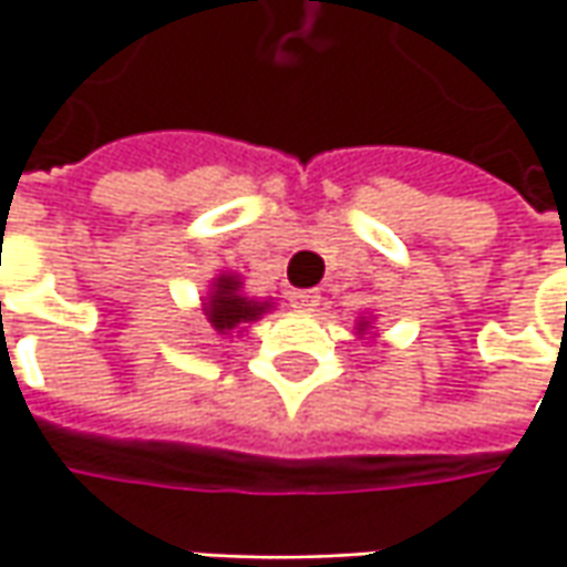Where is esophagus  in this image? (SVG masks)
I'll return each instance as SVG.
<instances>
[{"label":"esophagus","instance_id":"1","mask_svg":"<svg viewBox=\"0 0 567 567\" xmlns=\"http://www.w3.org/2000/svg\"><path fill=\"white\" fill-rule=\"evenodd\" d=\"M318 302H321L318 290H293L290 293V306H293L296 312H316Z\"/></svg>","mask_w":567,"mask_h":567}]
</instances>
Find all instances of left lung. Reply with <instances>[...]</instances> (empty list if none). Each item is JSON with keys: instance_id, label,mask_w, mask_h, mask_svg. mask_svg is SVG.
<instances>
[{"instance_id": "8db88e82", "label": "left lung", "mask_w": 567, "mask_h": 567, "mask_svg": "<svg viewBox=\"0 0 567 567\" xmlns=\"http://www.w3.org/2000/svg\"><path fill=\"white\" fill-rule=\"evenodd\" d=\"M357 334H360V338L372 334V316H360V321H357ZM372 338H379V334H372Z\"/></svg>"}]
</instances>
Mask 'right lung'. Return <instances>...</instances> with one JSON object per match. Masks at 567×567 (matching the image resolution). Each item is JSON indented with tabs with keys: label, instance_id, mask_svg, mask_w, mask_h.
<instances>
[{
	"label": "right lung",
	"instance_id": "obj_1",
	"mask_svg": "<svg viewBox=\"0 0 567 567\" xmlns=\"http://www.w3.org/2000/svg\"><path fill=\"white\" fill-rule=\"evenodd\" d=\"M274 299H258V296L246 293L243 277L233 271L217 274L207 287V293L202 296V316L207 318L210 331L217 334H243V328L258 321L265 312H271Z\"/></svg>",
	"mask_w": 567,
	"mask_h": 567
}]
</instances>
